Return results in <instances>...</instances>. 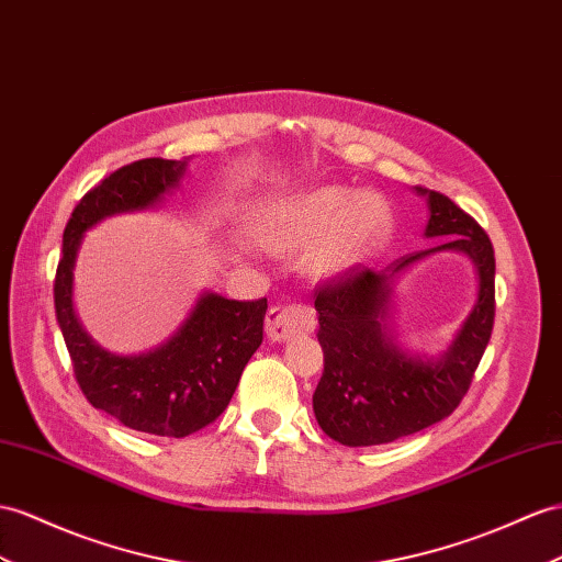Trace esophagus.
<instances>
[{
  "instance_id": "obj_1",
  "label": "esophagus",
  "mask_w": 562,
  "mask_h": 562,
  "mask_svg": "<svg viewBox=\"0 0 562 562\" xmlns=\"http://www.w3.org/2000/svg\"><path fill=\"white\" fill-rule=\"evenodd\" d=\"M306 315L311 313L299 306H272L266 313V333L272 341H286L308 327Z\"/></svg>"
}]
</instances>
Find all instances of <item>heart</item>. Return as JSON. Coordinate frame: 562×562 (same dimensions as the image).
Segmentation results:
<instances>
[{
	"label": "heart",
	"mask_w": 562,
	"mask_h": 562,
	"mask_svg": "<svg viewBox=\"0 0 562 562\" xmlns=\"http://www.w3.org/2000/svg\"><path fill=\"white\" fill-rule=\"evenodd\" d=\"M386 227L390 211L378 194H351L335 184L270 199L251 215V235L261 247L292 256L313 246L308 268L325 278L366 261Z\"/></svg>",
	"instance_id": "obj_1"
}]
</instances>
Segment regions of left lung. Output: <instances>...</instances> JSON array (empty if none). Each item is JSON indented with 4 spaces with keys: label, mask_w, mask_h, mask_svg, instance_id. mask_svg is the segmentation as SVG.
<instances>
[{
    "label": "left lung",
    "mask_w": 562,
    "mask_h": 562,
    "mask_svg": "<svg viewBox=\"0 0 562 562\" xmlns=\"http://www.w3.org/2000/svg\"><path fill=\"white\" fill-rule=\"evenodd\" d=\"M413 192L427 201L425 237L445 239L382 270L356 266L315 290L325 370L313 394V413L325 435L344 446L390 443L449 418L492 337V241L449 196L425 187H413ZM443 250L471 258L479 294L449 348L437 357L411 355L391 327L395 284L415 262Z\"/></svg>",
    "instance_id": "left-lung-1"
}]
</instances>
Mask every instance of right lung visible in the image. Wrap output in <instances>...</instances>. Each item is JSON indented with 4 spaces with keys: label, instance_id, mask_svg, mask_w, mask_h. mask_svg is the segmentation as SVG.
<instances>
[{
    "label": "right lung",
    "instance_id": "add662e5",
    "mask_svg": "<svg viewBox=\"0 0 562 562\" xmlns=\"http://www.w3.org/2000/svg\"><path fill=\"white\" fill-rule=\"evenodd\" d=\"M190 158H142L123 166L80 199L64 229L54 306L82 394L125 427L158 437H187L227 408L241 370L263 341L268 301H235L201 292L164 344L121 356L88 335L74 306V270L88 229L111 215L158 209L180 190Z\"/></svg>",
    "mask_w": 562,
    "mask_h": 562
}]
</instances>
